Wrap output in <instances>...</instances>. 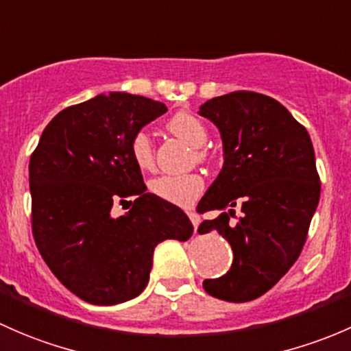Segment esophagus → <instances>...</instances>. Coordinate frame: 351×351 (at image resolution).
<instances>
[{"label": "esophagus", "mask_w": 351, "mask_h": 351, "mask_svg": "<svg viewBox=\"0 0 351 351\" xmlns=\"http://www.w3.org/2000/svg\"><path fill=\"white\" fill-rule=\"evenodd\" d=\"M187 216H189V219H191V223L194 225V228H197V226H199V223H201L199 215H197L194 209H189V211H187Z\"/></svg>", "instance_id": "esophagus-1"}]
</instances>
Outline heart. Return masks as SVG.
Returning <instances> with one entry per match:
<instances>
[{
    "instance_id": "heart-1",
    "label": "heart",
    "mask_w": 351,
    "mask_h": 351,
    "mask_svg": "<svg viewBox=\"0 0 351 351\" xmlns=\"http://www.w3.org/2000/svg\"><path fill=\"white\" fill-rule=\"evenodd\" d=\"M169 132L174 133L177 138L186 142L187 145L199 149L208 140V130H206L204 123L199 118L194 117L193 113L187 111H179L167 123ZM133 162L136 167L142 171H149L154 165V150H152L150 136L145 132H140L133 136L132 145H130ZM196 157L202 160L206 158V154L202 150L196 152ZM150 193L155 194L160 199L172 202V204L187 206L191 204L204 189V179L197 172H191V174L182 176H158L150 180L149 184Z\"/></svg>"
}]
</instances>
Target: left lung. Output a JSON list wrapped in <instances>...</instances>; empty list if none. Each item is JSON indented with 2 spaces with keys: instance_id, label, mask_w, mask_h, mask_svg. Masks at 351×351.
Masks as SVG:
<instances>
[{
  "instance_id": "left-lung-1",
  "label": "left lung",
  "mask_w": 351,
  "mask_h": 351,
  "mask_svg": "<svg viewBox=\"0 0 351 351\" xmlns=\"http://www.w3.org/2000/svg\"><path fill=\"white\" fill-rule=\"evenodd\" d=\"M197 113L223 143L221 171L197 206L219 215L197 231H218L233 250L228 272L202 287L223 301H254L287 274L306 241L321 191L313 143L279 101L258 93L213 97ZM237 205L244 215L231 226Z\"/></svg>"
}]
</instances>
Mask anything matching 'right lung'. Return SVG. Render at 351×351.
Here are the masks:
<instances>
[{
  "mask_svg": "<svg viewBox=\"0 0 351 351\" xmlns=\"http://www.w3.org/2000/svg\"><path fill=\"white\" fill-rule=\"evenodd\" d=\"M167 106L128 93L69 106L43 130L30 158L32 230L42 258L72 294L97 306L130 301L149 284L160 241H186L193 223L147 193L130 145ZM132 199L114 219L112 201Z\"/></svg>",
  "mask_w": 351,
  "mask_h": 351,
  "instance_id": "obj_1",
  "label": "right lung"
}]
</instances>
